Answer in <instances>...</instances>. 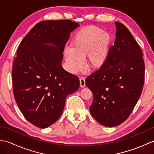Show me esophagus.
Segmentation results:
<instances>
[{"mask_svg":"<svg viewBox=\"0 0 154 154\" xmlns=\"http://www.w3.org/2000/svg\"><path fill=\"white\" fill-rule=\"evenodd\" d=\"M79 81H80V87H84L85 86V80L83 78L81 77L79 78Z\"/></svg>","mask_w":154,"mask_h":154,"instance_id":"1","label":"esophagus"}]
</instances>
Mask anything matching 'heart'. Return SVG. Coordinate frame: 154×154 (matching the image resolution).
Returning <instances> with one entry per match:
<instances>
[{
	"mask_svg": "<svg viewBox=\"0 0 154 154\" xmlns=\"http://www.w3.org/2000/svg\"><path fill=\"white\" fill-rule=\"evenodd\" d=\"M111 42L112 37L108 32L96 26L84 28L72 41L71 48L64 50L68 71L75 74L83 70L85 58L91 68L100 67L106 60Z\"/></svg>",
	"mask_w": 154,
	"mask_h": 154,
	"instance_id": "heart-1",
	"label": "heart"
}]
</instances>
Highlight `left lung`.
Segmentation results:
<instances>
[{"mask_svg": "<svg viewBox=\"0 0 154 154\" xmlns=\"http://www.w3.org/2000/svg\"><path fill=\"white\" fill-rule=\"evenodd\" d=\"M116 39L106 60L86 79L93 94L89 110L101 125L114 127L125 121L141 95L145 65L142 51L125 26L115 22Z\"/></svg>", "mask_w": 154, "mask_h": 154, "instance_id": "8db88e82", "label": "left lung"}]
</instances>
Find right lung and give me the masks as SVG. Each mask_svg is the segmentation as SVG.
<instances>
[{"label":"right lung","mask_w":154,"mask_h":154,"mask_svg":"<svg viewBox=\"0 0 154 154\" xmlns=\"http://www.w3.org/2000/svg\"><path fill=\"white\" fill-rule=\"evenodd\" d=\"M79 26L69 20L40 22L18 46L12 67L14 98L26 119L40 128L56 122L67 97L79 88L78 77L61 65L65 45Z\"/></svg>","instance_id":"obj_1"}]
</instances>
